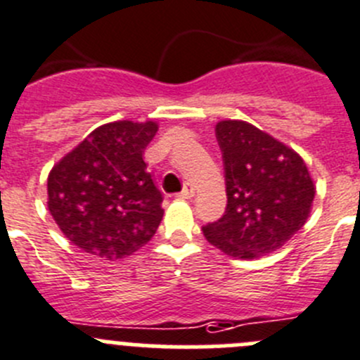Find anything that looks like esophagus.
<instances>
[{
	"label": "esophagus",
	"mask_w": 360,
	"mask_h": 360,
	"mask_svg": "<svg viewBox=\"0 0 360 360\" xmlns=\"http://www.w3.org/2000/svg\"><path fill=\"white\" fill-rule=\"evenodd\" d=\"M195 195V188H193V184H190V183H186L184 184V190L181 191L179 195H177V197L179 198H183V200H188V198H191Z\"/></svg>",
	"instance_id": "34e87169"
}]
</instances>
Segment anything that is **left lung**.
Returning a JSON list of instances; mask_svg holds the SVG:
<instances>
[{
	"instance_id": "1",
	"label": "left lung",
	"mask_w": 360,
	"mask_h": 360,
	"mask_svg": "<svg viewBox=\"0 0 360 360\" xmlns=\"http://www.w3.org/2000/svg\"><path fill=\"white\" fill-rule=\"evenodd\" d=\"M223 153L226 211L204 226L212 246L253 260L280 250L304 226L316 188L295 149L240 120L216 123Z\"/></svg>"
}]
</instances>
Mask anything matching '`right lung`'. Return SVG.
<instances>
[{"mask_svg":"<svg viewBox=\"0 0 360 360\" xmlns=\"http://www.w3.org/2000/svg\"><path fill=\"white\" fill-rule=\"evenodd\" d=\"M156 121H114L66 153L47 177V207L65 237L103 260L130 257L151 240L163 197L144 162Z\"/></svg>","mask_w":360,"mask_h":360,"instance_id":"obj_1","label":"right lung"}]
</instances>
